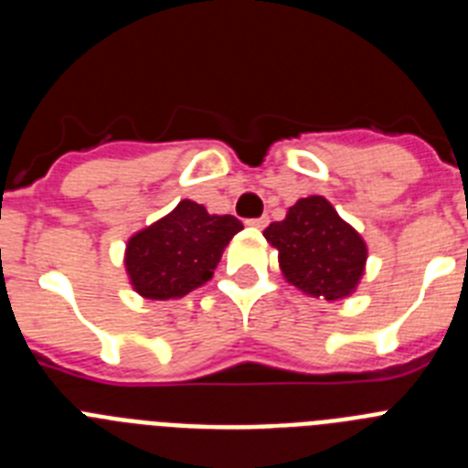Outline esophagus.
<instances>
[{
	"instance_id": "esophagus-1",
	"label": "esophagus",
	"mask_w": 468,
	"mask_h": 468,
	"mask_svg": "<svg viewBox=\"0 0 468 468\" xmlns=\"http://www.w3.org/2000/svg\"><path fill=\"white\" fill-rule=\"evenodd\" d=\"M267 222H270V218H267V215H262V218H253V220H248V225L262 229V227H267Z\"/></svg>"
}]
</instances>
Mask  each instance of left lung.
<instances>
[{"label": "left lung", "instance_id": "8db88e82", "mask_svg": "<svg viewBox=\"0 0 468 468\" xmlns=\"http://www.w3.org/2000/svg\"><path fill=\"white\" fill-rule=\"evenodd\" d=\"M264 239L279 250L288 283L325 300L351 295L363 276L367 248L324 197L300 198L285 220L271 222Z\"/></svg>", "mask_w": 468, "mask_h": 468}]
</instances>
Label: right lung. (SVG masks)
I'll list each match as a JSON object with an SVG mask.
<instances>
[{"mask_svg": "<svg viewBox=\"0 0 468 468\" xmlns=\"http://www.w3.org/2000/svg\"><path fill=\"white\" fill-rule=\"evenodd\" d=\"M241 229L234 215H210L185 198L166 218L128 239V279L147 300L187 295L213 276L225 246Z\"/></svg>", "mask_w": 468, "mask_h": 468, "instance_id": "obj_1", "label": "right lung"}]
</instances>
